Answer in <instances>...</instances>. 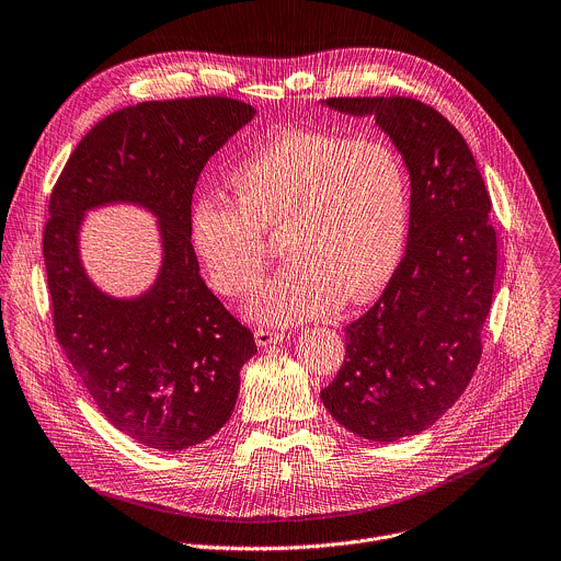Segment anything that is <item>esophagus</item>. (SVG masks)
I'll return each instance as SVG.
<instances>
[{
	"mask_svg": "<svg viewBox=\"0 0 561 561\" xmlns=\"http://www.w3.org/2000/svg\"><path fill=\"white\" fill-rule=\"evenodd\" d=\"M284 339V332L279 330H271V328H257L255 330V341L260 347H268L273 343H279Z\"/></svg>",
	"mask_w": 561,
	"mask_h": 561,
	"instance_id": "esophagus-1",
	"label": "esophagus"
}]
</instances>
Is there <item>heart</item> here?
<instances>
[{
	"mask_svg": "<svg viewBox=\"0 0 561 561\" xmlns=\"http://www.w3.org/2000/svg\"><path fill=\"white\" fill-rule=\"evenodd\" d=\"M233 203L207 198L190 220L192 249L225 297L260 284L266 236L282 233L290 260L249 312L297 323L363 304L392 277L410 225V173L386 138L319 129L273 136L231 173Z\"/></svg>",
	"mask_w": 561,
	"mask_h": 561,
	"instance_id": "b5f03b06",
	"label": "heart"
}]
</instances>
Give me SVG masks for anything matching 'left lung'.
<instances>
[{
	"instance_id": "8db88e82",
	"label": "left lung",
	"mask_w": 561,
	"mask_h": 561,
	"mask_svg": "<svg viewBox=\"0 0 561 561\" xmlns=\"http://www.w3.org/2000/svg\"><path fill=\"white\" fill-rule=\"evenodd\" d=\"M325 105L375 114L412 180L405 255L377 304L345 325V358L321 390L339 425L394 443L432 427L480 363L497 264L491 198L462 134L432 105L410 96Z\"/></svg>"
}]
</instances>
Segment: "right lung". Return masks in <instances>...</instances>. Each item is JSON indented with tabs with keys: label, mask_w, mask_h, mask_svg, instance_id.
<instances>
[{
	"label": "right lung",
	"mask_w": 561,
	"mask_h": 561,
	"mask_svg": "<svg viewBox=\"0 0 561 561\" xmlns=\"http://www.w3.org/2000/svg\"><path fill=\"white\" fill-rule=\"evenodd\" d=\"M253 116L229 96L123 107L83 136L50 194L44 260L57 341L103 416L151 449L211 438L257 352L253 332L207 288L190 242L201 171ZM110 202H136L161 222V275L134 300L101 294L78 260L84 211Z\"/></svg>",
	"instance_id": "1"
}]
</instances>
